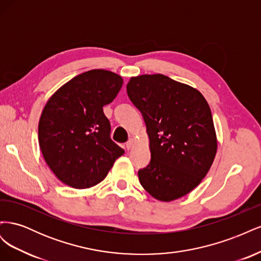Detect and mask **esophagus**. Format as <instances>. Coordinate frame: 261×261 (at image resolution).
<instances>
[{
  "label": "esophagus",
  "mask_w": 261,
  "mask_h": 261,
  "mask_svg": "<svg viewBox=\"0 0 261 261\" xmlns=\"http://www.w3.org/2000/svg\"><path fill=\"white\" fill-rule=\"evenodd\" d=\"M134 143H135V139L134 138H129L127 143H126V149H132L133 146H134Z\"/></svg>",
  "instance_id": "obj_1"
}]
</instances>
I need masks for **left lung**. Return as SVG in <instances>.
Instances as JSON below:
<instances>
[{
    "instance_id": "left-lung-1",
    "label": "left lung",
    "mask_w": 261,
    "mask_h": 261,
    "mask_svg": "<svg viewBox=\"0 0 261 261\" xmlns=\"http://www.w3.org/2000/svg\"><path fill=\"white\" fill-rule=\"evenodd\" d=\"M126 89L143 114L151 152L150 163L138 171L141 186L165 202L191 193L217 153L208 102L193 87L162 74L132 77Z\"/></svg>"
}]
</instances>
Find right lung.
<instances>
[{"label":"right lung","mask_w":261,"mask_h":261,"mask_svg":"<svg viewBox=\"0 0 261 261\" xmlns=\"http://www.w3.org/2000/svg\"><path fill=\"white\" fill-rule=\"evenodd\" d=\"M122 85L120 75L91 69L63 85L46 102L38 125L39 146L62 183L77 189L97 185L124 153L110 138L103 113Z\"/></svg>","instance_id":"add662e5"}]
</instances>
